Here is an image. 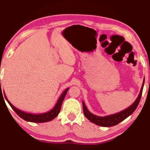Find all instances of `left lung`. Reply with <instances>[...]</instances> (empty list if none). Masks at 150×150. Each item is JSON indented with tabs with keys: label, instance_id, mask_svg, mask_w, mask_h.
Returning a JSON list of instances; mask_svg holds the SVG:
<instances>
[{
	"label": "left lung",
	"instance_id": "obj_1",
	"mask_svg": "<svg viewBox=\"0 0 150 150\" xmlns=\"http://www.w3.org/2000/svg\"><path fill=\"white\" fill-rule=\"evenodd\" d=\"M144 81H145V79L143 80V84H142L141 91H140L139 94H138V96L137 98H136L135 101H134V103L131 106H129L128 108L123 110V111H120V112L118 113H114V114H111L102 117L93 114L92 113H91L90 111H88V109H87L86 107V105H85L84 102L82 101L83 110H84L85 117H86L88 120H90L91 122L101 127H112L116 125L118 123L122 122V120H124L125 119H126L127 117L129 116L130 115H132V113H134V111H135L136 108H137L138 104H139L140 100H141L142 93H143Z\"/></svg>",
	"mask_w": 150,
	"mask_h": 150
}]
</instances>
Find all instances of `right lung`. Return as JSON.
Listing matches in <instances>:
<instances>
[{
  "mask_svg": "<svg viewBox=\"0 0 150 150\" xmlns=\"http://www.w3.org/2000/svg\"><path fill=\"white\" fill-rule=\"evenodd\" d=\"M69 88H67L63 93H62L52 109H51L50 111H47V112L42 113H27V112H25L23 111H21V110L17 109L16 107H15L9 101L5 93L4 95H5V99H6L7 102L9 103V105H10V107L12 108V109L16 113V114L18 115V116L21 117V118L23 119V120L28 121V122L40 123V122H48V121H51L57 116L58 114L60 112V110H61L62 102H63V100L64 99V98H65L66 95L67 93V91H69ZM1 93H2V91H1Z\"/></svg>",
  "mask_w": 150,
  "mask_h": 150,
  "instance_id": "add662e5",
  "label": "right lung"
}]
</instances>
